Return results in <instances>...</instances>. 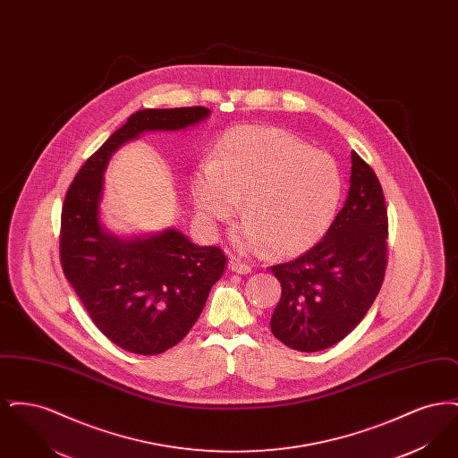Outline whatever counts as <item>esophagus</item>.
I'll return each instance as SVG.
<instances>
[{"mask_svg":"<svg viewBox=\"0 0 458 458\" xmlns=\"http://www.w3.org/2000/svg\"><path fill=\"white\" fill-rule=\"evenodd\" d=\"M228 267L233 273H239V275H249L250 273V266L245 264V262L237 261V259H232V261L228 262Z\"/></svg>","mask_w":458,"mask_h":458,"instance_id":"esophagus-1","label":"esophagus"}]
</instances>
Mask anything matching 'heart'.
<instances>
[{
    "label": "heart",
    "instance_id": "1",
    "mask_svg": "<svg viewBox=\"0 0 458 458\" xmlns=\"http://www.w3.org/2000/svg\"><path fill=\"white\" fill-rule=\"evenodd\" d=\"M344 194V174L331 154L275 127L242 125L226 131L209 163L197 168L191 196L199 223L215 233L239 209L230 230L239 252L269 247L299 256L327 235Z\"/></svg>",
    "mask_w": 458,
    "mask_h": 458
}]
</instances>
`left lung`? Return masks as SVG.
<instances>
[{"label":"left lung","instance_id":"left-lung-1","mask_svg":"<svg viewBox=\"0 0 458 458\" xmlns=\"http://www.w3.org/2000/svg\"><path fill=\"white\" fill-rule=\"evenodd\" d=\"M347 200L318 245L273 266L282 299L271 331L286 347L319 352L344 340L369 310L385 278L388 215L381 183L352 151Z\"/></svg>","mask_w":458,"mask_h":458}]
</instances>
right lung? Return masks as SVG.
I'll use <instances>...</instances> for the list:
<instances>
[{"mask_svg": "<svg viewBox=\"0 0 458 458\" xmlns=\"http://www.w3.org/2000/svg\"><path fill=\"white\" fill-rule=\"evenodd\" d=\"M209 114L204 106L133 113L89 157L66 192L60 237L66 280L101 333L131 353H161L191 331L226 258L218 247L196 245L176 228L109 232L101 215L109 159L146 131H183Z\"/></svg>", "mask_w": 458, "mask_h": 458, "instance_id": "1", "label": "right lung"}]
</instances>
